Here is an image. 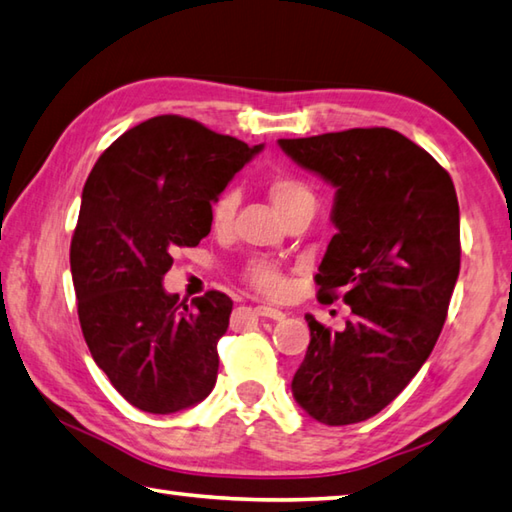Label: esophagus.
Listing matches in <instances>:
<instances>
[{"instance_id": "34e87169", "label": "esophagus", "mask_w": 512, "mask_h": 512, "mask_svg": "<svg viewBox=\"0 0 512 512\" xmlns=\"http://www.w3.org/2000/svg\"><path fill=\"white\" fill-rule=\"evenodd\" d=\"M255 313L262 315V318H271V320H284V318H286L284 311L273 309V306H266V304L255 306Z\"/></svg>"}]
</instances>
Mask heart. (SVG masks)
Segmentation results:
<instances>
[{
	"label": "heart",
	"instance_id": "heart-1",
	"mask_svg": "<svg viewBox=\"0 0 512 512\" xmlns=\"http://www.w3.org/2000/svg\"><path fill=\"white\" fill-rule=\"evenodd\" d=\"M268 194H271V201L275 203V208L280 210V215H288V212L306 206V203H313V192L306 188L302 181L291 179V176H275V179L268 183ZM235 208H237V197L232 192H224L221 197L212 203V224L215 228L224 230L230 226L232 217H235ZM246 280L253 284L257 291L275 295L284 288V277L277 271L273 264L266 262H253L246 268Z\"/></svg>",
	"mask_w": 512,
	"mask_h": 512
}]
</instances>
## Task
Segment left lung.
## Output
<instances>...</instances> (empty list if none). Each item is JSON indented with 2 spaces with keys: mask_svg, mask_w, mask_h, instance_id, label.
<instances>
[{
  "mask_svg": "<svg viewBox=\"0 0 512 512\" xmlns=\"http://www.w3.org/2000/svg\"><path fill=\"white\" fill-rule=\"evenodd\" d=\"M288 159L336 188L320 300L351 306L342 331L306 313L311 342L293 398L324 425L367 421L410 385L439 340L459 277L450 174L387 127L280 138Z\"/></svg>",
  "mask_w": 512,
  "mask_h": 512,
  "instance_id": "1",
  "label": "left lung"
}]
</instances>
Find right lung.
Returning a JSON list of instances; mask_svg holds the SVG:
<instances>
[{
  "instance_id": "1",
  "label": "right lung",
  "mask_w": 512,
  "mask_h": 512,
  "mask_svg": "<svg viewBox=\"0 0 512 512\" xmlns=\"http://www.w3.org/2000/svg\"><path fill=\"white\" fill-rule=\"evenodd\" d=\"M262 150L156 116L116 138L89 174L71 239L78 318L96 365L138 410H188L217 383L232 300L208 291L188 309L163 277L176 248L208 237L212 203Z\"/></svg>"
}]
</instances>
